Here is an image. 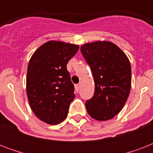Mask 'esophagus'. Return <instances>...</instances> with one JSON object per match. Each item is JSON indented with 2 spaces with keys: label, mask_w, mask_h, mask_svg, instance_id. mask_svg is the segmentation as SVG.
Instances as JSON below:
<instances>
[{
  "label": "esophagus",
  "mask_w": 153,
  "mask_h": 153,
  "mask_svg": "<svg viewBox=\"0 0 153 153\" xmlns=\"http://www.w3.org/2000/svg\"><path fill=\"white\" fill-rule=\"evenodd\" d=\"M74 87H75V91H76V92H79V90H80V84H76Z\"/></svg>",
  "instance_id": "esophagus-1"
}]
</instances>
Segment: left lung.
<instances>
[{"label": "left lung", "instance_id": "left-lung-1", "mask_svg": "<svg viewBox=\"0 0 153 153\" xmlns=\"http://www.w3.org/2000/svg\"><path fill=\"white\" fill-rule=\"evenodd\" d=\"M81 52L91 67L94 94L86 102L88 114L98 121H107L119 114L131 88V66L126 54L109 41L89 43Z\"/></svg>", "mask_w": 153, "mask_h": 153}]
</instances>
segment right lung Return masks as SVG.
Here are the masks:
<instances>
[{"instance_id":"right-lung-1","label":"right lung","mask_w":153,"mask_h":153,"mask_svg":"<svg viewBox=\"0 0 153 153\" xmlns=\"http://www.w3.org/2000/svg\"><path fill=\"white\" fill-rule=\"evenodd\" d=\"M79 45L48 41L32 55L27 72V95L35 115L50 125L64 121L74 98V84L67 69Z\"/></svg>"}]
</instances>
